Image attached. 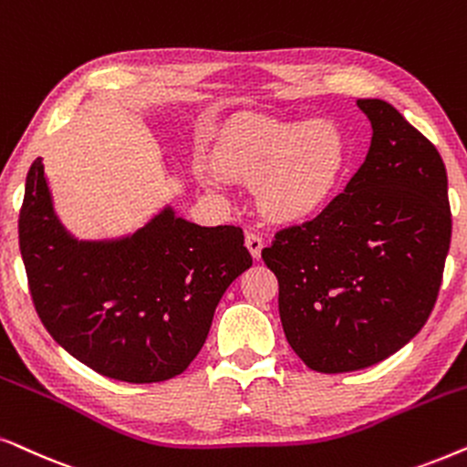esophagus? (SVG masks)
<instances>
[{"label": "esophagus", "mask_w": 467, "mask_h": 467, "mask_svg": "<svg viewBox=\"0 0 467 467\" xmlns=\"http://www.w3.org/2000/svg\"><path fill=\"white\" fill-rule=\"evenodd\" d=\"M245 247L250 250L254 258H260V254H263V247H265V239L260 237L258 233H247L245 234Z\"/></svg>", "instance_id": "esophagus-1"}]
</instances>
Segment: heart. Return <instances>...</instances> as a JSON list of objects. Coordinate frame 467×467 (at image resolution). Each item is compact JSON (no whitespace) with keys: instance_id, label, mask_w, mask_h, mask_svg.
Listing matches in <instances>:
<instances>
[{"instance_id":"1","label":"heart","mask_w":467,"mask_h":467,"mask_svg":"<svg viewBox=\"0 0 467 467\" xmlns=\"http://www.w3.org/2000/svg\"><path fill=\"white\" fill-rule=\"evenodd\" d=\"M215 166L202 171L209 188L220 190L223 177L256 185L258 207L269 220L296 223L331 201L348 169V140L328 119L254 115L222 134Z\"/></svg>"}]
</instances>
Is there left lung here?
Instances as JSON below:
<instances>
[{"label":"left lung","mask_w":467,"mask_h":467,"mask_svg":"<svg viewBox=\"0 0 467 467\" xmlns=\"http://www.w3.org/2000/svg\"><path fill=\"white\" fill-rule=\"evenodd\" d=\"M357 104L374 130L368 158L314 220L263 250L285 339L320 374L365 369L406 346L436 306L451 245L438 149L384 99Z\"/></svg>","instance_id":"left-lung-1"}]
</instances>
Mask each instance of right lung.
<instances>
[{"label": "right lung", "mask_w": 467, "mask_h": 467, "mask_svg": "<svg viewBox=\"0 0 467 467\" xmlns=\"http://www.w3.org/2000/svg\"><path fill=\"white\" fill-rule=\"evenodd\" d=\"M18 245L51 337L98 374L132 384L183 374L222 295L252 266L239 226L204 228L171 207L130 237L77 241L55 215L42 158L25 182Z\"/></svg>", "instance_id": "1"}]
</instances>
